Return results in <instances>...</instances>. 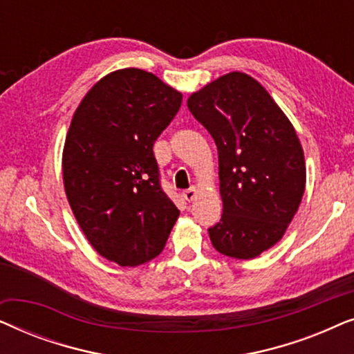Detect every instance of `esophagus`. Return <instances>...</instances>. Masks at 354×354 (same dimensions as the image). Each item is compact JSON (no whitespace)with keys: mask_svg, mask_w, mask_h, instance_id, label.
Wrapping results in <instances>:
<instances>
[{"mask_svg":"<svg viewBox=\"0 0 354 354\" xmlns=\"http://www.w3.org/2000/svg\"><path fill=\"white\" fill-rule=\"evenodd\" d=\"M182 195H183V198H185L187 201H192L193 198L196 196V188H195V187L187 188V190H183V192H182Z\"/></svg>","mask_w":354,"mask_h":354,"instance_id":"obj_1","label":"esophagus"}]
</instances>
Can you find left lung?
Listing matches in <instances>:
<instances>
[{
	"label": "left lung",
	"instance_id": "left-lung-1",
	"mask_svg": "<svg viewBox=\"0 0 354 354\" xmlns=\"http://www.w3.org/2000/svg\"><path fill=\"white\" fill-rule=\"evenodd\" d=\"M219 154L222 217L207 229L221 254L253 259L282 239L301 203L306 166L298 135L263 85L230 72L187 101Z\"/></svg>",
	"mask_w": 354,
	"mask_h": 354
}]
</instances>
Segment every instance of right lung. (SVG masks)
Here are the masks:
<instances>
[{
  "mask_svg": "<svg viewBox=\"0 0 354 354\" xmlns=\"http://www.w3.org/2000/svg\"><path fill=\"white\" fill-rule=\"evenodd\" d=\"M180 104V91L129 67L91 86L72 118L62 153L67 200L91 246L119 266L156 258L180 214L153 153Z\"/></svg>",
  "mask_w": 354,
  "mask_h": 354,
  "instance_id": "1",
  "label": "right lung"
}]
</instances>
